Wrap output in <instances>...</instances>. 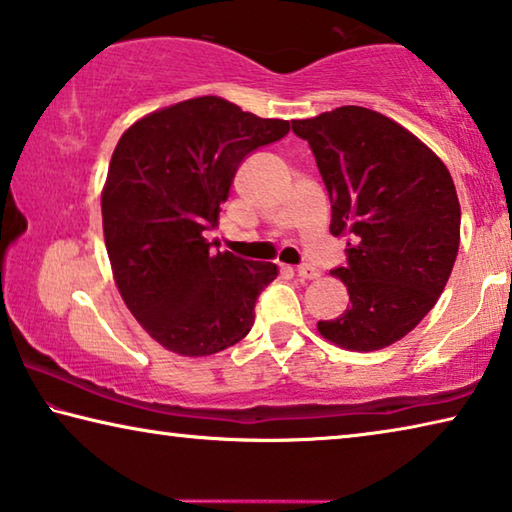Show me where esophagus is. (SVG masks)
Returning <instances> with one entry per match:
<instances>
[{"label":"esophagus","instance_id":"obj_1","mask_svg":"<svg viewBox=\"0 0 512 512\" xmlns=\"http://www.w3.org/2000/svg\"><path fill=\"white\" fill-rule=\"evenodd\" d=\"M298 275L305 277V280H316V277L320 275V271H318L316 266H311V264H300L298 266Z\"/></svg>","mask_w":512,"mask_h":512}]
</instances>
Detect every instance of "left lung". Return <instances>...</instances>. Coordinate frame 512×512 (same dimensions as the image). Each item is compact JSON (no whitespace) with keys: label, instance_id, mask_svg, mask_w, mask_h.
<instances>
[{"label":"left lung","instance_id":"left-lung-1","mask_svg":"<svg viewBox=\"0 0 512 512\" xmlns=\"http://www.w3.org/2000/svg\"><path fill=\"white\" fill-rule=\"evenodd\" d=\"M291 128L327 187L329 232L350 235L348 262L332 271L350 307L318 320V332L345 350L386 348L429 314L452 275L461 241L454 180L418 137L375 110L341 106Z\"/></svg>","mask_w":512,"mask_h":512}]
</instances>
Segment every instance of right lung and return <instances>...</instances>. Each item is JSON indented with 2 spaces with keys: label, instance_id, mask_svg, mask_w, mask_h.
Returning <instances> with one entry per match:
<instances>
[{
  "label": "right lung",
  "instance_id": "add662e5",
  "mask_svg": "<svg viewBox=\"0 0 512 512\" xmlns=\"http://www.w3.org/2000/svg\"><path fill=\"white\" fill-rule=\"evenodd\" d=\"M291 124L219 97L153 112L121 135L101 196L103 235L117 289L164 348L205 357L239 343L275 264L212 253L232 178L250 153Z\"/></svg>",
  "mask_w": 512,
  "mask_h": 512
}]
</instances>
